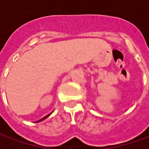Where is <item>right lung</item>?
<instances>
[{
  "label": "right lung",
  "mask_w": 149,
  "mask_h": 149,
  "mask_svg": "<svg viewBox=\"0 0 149 149\" xmlns=\"http://www.w3.org/2000/svg\"><path fill=\"white\" fill-rule=\"evenodd\" d=\"M50 115V114H49V115H47V116H45V117H43L42 119H40V120H37V122H40V121H42V120H45V119H46L47 118V117H48V116H49Z\"/></svg>",
  "instance_id": "1"
}]
</instances>
